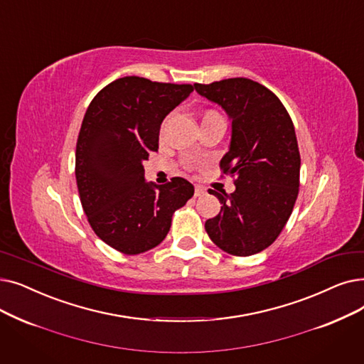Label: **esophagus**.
I'll return each instance as SVG.
<instances>
[{"instance_id":"esophagus-1","label":"esophagus","mask_w":364,"mask_h":364,"mask_svg":"<svg viewBox=\"0 0 364 364\" xmlns=\"http://www.w3.org/2000/svg\"><path fill=\"white\" fill-rule=\"evenodd\" d=\"M205 192H207V188H205V187H202V186H196V187H195V196H196V198L203 196Z\"/></svg>"}]
</instances>
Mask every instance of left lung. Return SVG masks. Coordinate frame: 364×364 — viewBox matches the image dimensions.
<instances>
[{"instance_id":"left-lung-1","label":"left lung","mask_w":364,"mask_h":364,"mask_svg":"<svg viewBox=\"0 0 364 364\" xmlns=\"http://www.w3.org/2000/svg\"><path fill=\"white\" fill-rule=\"evenodd\" d=\"M232 120L229 151L220 161L235 176V192L210 193L223 205L205 221L211 241L232 256L269 247L286 226L299 193L300 154L293 122L277 95L250 78L195 83Z\"/></svg>"}]
</instances>
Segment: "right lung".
Returning <instances> with one entry per match:
<instances>
[{"label": "right lung", "mask_w": 364, "mask_h": 364, "mask_svg": "<svg viewBox=\"0 0 364 364\" xmlns=\"http://www.w3.org/2000/svg\"><path fill=\"white\" fill-rule=\"evenodd\" d=\"M192 92L129 75L101 89L86 109L75 147L78 195L93 232L123 255L159 245L172 214L195 193L181 177L147 183L143 166L159 149L164 119Z\"/></svg>", "instance_id": "right-lung-1"}]
</instances>
